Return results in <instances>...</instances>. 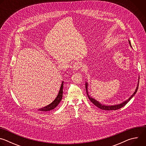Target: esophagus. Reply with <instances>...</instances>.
<instances>
[{
	"instance_id": "esophagus-1",
	"label": "esophagus",
	"mask_w": 146,
	"mask_h": 146,
	"mask_svg": "<svg viewBox=\"0 0 146 146\" xmlns=\"http://www.w3.org/2000/svg\"><path fill=\"white\" fill-rule=\"evenodd\" d=\"M82 66V65L80 62H76L73 64V69L74 70H76L81 69Z\"/></svg>"
}]
</instances>
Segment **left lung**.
<instances>
[{"mask_svg":"<svg viewBox=\"0 0 146 146\" xmlns=\"http://www.w3.org/2000/svg\"><path fill=\"white\" fill-rule=\"evenodd\" d=\"M129 43L131 45V43L130 41H129ZM139 81H138V83H137V88L135 91V92L133 94V95L126 101H125L123 102H122V103L121 104H119V105H114V106H106V105H101V104L100 103H99L98 101H96L95 99L91 98L90 96H88V92H87V86H88V84L86 82V91H87V95H88V98L89 99L91 100V102L94 104V105H95L96 107H98V108H99L100 109H102V110H118L122 107H123L125 105H126V104L132 99V98L135 95V94L136 93L137 91V89H138V87H139Z\"/></svg>","mask_w":146,"mask_h":146,"instance_id":"1","label":"left lung"}]
</instances>
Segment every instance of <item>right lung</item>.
Wrapping results in <instances>:
<instances>
[{"label": "right lung", "instance_id": "add662e5", "mask_svg": "<svg viewBox=\"0 0 146 146\" xmlns=\"http://www.w3.org/2000/svg\"><path fill=\"white\" fill-rule=\"evenodd\" d=\"M64 82H62V84L61 85L60 90L59 91L58 95L56 96V98H55V99L51 103L50 105H47L46 107H44L43 108H41L40 109H38L39 111H50L51 110H53L54 109H55L58 105L59 103H60V102L62 100V95H63V86H64Z\"/></svg>", "mask_w": 146, "mask_h": 146}]
</instances>
